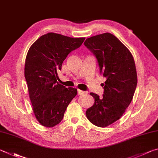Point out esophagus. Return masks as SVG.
Instances as JSON below:
<instances>
[{"mask_svg":"<svg viewBox=\"0 0 158 158\" xmlns=\"http://www.w3.org/2000/svg\"><path fill=\"white\" fill-rule=\"evenodd\" d=\"M77 92H78V94L79 95H84V94H86L88 93L86 91H82L81 90H77Z\"/></svg>","mask_w":158,"mask_h":158,"instance_id":"obj_1","label":"esophagus"}]
</instances>
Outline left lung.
<instances>
[{"label": "left lung", "mask_w": 158, "mask_h": 158, "mask_svg": "<svg viewBox=\"0 0 158 158\" xmlns=\"http://www.w3.org/2000/svg\"><path fill=\"white\" fill-rule=\"evenodd\" d=\"M98 61L100 73L106 78L103 97L90 93L94 104L85 112L88 119L98 127H106L121 118L133 99L137 84L131 52L115 36L104 33L84 42Z\"/></svg>", "instance_id": "8db88e82"}]
</instances>
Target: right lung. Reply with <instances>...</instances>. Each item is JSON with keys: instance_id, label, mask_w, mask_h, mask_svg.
Listing matches in <instances>:
<instances>
[{"instance_id": "right-lung-1", "label": "right lung", "mask_w": 158, "mask_h": 158, "mask_svg": "<svg viewBox=\"0 0 158 158\" xmlns=\"http://www.w3.org/2000/svg\"><path fill=\"white\" fill-rule=\"evenodd\" d=\"M85 37L72 38L49 32L36 40L27 52L25 77L34 116L40 124L52 128L61 122L77 90L57 82V71L70 52L81 46Z\"/></svg>"}]
</instances>
